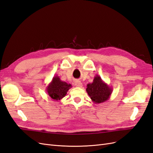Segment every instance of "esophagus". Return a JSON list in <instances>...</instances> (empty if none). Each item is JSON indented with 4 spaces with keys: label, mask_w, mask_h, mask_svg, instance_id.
<instances>
[{
    "label": "esophagus",
    "mask_w": 153,
    "mask_h": 153,
    "mask_svg": "<svg viewBox=\"0 0 153 153\" xmlns=\"http://www.w3.org/2000/svg\"><path fill=\"white\" fill-rule=\"evenodd\" d=\"M75 85L76 87H81L82 86V82L79 80H76L75 82Z\"/></svg>",
    "instance_id": "34e87169"
}]
</instances>
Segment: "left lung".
Here are the masks:
<instances>
[{
	"instance_id": "obj_1",
	"label": "left lung",
	"mask_w": 153,
	"mask_h": 153,
	"mask_svg": "<svg viewBox=\"0 0 153 153\" xmlns=\"http://www.w3.org/2000/svg\"><path fill=\"white\" fill-rule=\"evenodd\" d=\"M86 91L94 103H101L107 101L112 92V88L96 75L93 82L87 85Z\"/></svg>"
}]
</instances>
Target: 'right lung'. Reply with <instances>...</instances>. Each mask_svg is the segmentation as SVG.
Masks as SVG:
<instances>
[{"instance_id":"add662e5","label":"right lung","mask_w":153,"mask_h":153,"mask_svg":"<svg viewBox=\"0 0 153 153\" xmlns=\"http://www.w3.org/2000/svg\"><path fill=\"white\" fill-rule=\"evenodd\" d=\"M71 87L70 84H67L66 82L60 79L59 76H55L47 87L46 91L51 98L55 101H59L66 95L67 92Z\"/></svg>"}]
</instances>
